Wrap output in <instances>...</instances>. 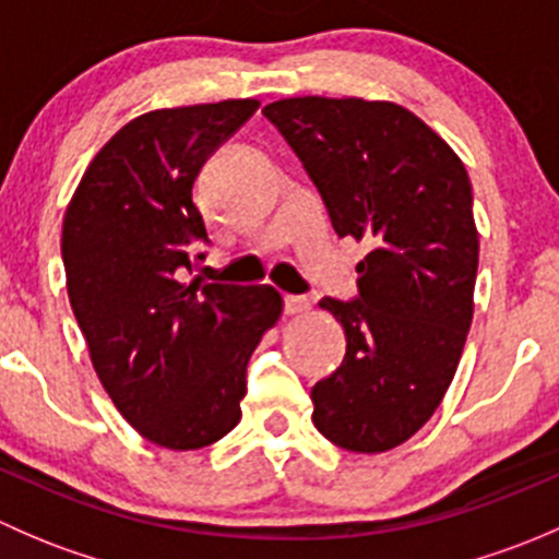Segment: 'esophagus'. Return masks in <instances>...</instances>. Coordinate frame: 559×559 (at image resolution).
<instances>
[{"label": "esophagus", "mask_w": 559, "mask_h": 559, "mask_svg": "<svg viewBox=\"0 0 559 559\" xmlns=\"http://www.w3.org/2000/svg\"><path fill=\"white\" fill-rule=\"evenodd\" d=\"M284 311H286V316L308 313V311H311V300H308V297H300V295H286L284 297Z\"/></svg>", "instance_id": "obj_1"}]
</instances>
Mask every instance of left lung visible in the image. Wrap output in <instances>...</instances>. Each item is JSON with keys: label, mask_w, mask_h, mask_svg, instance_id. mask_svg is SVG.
Wrapping results in <instances>:
<instances>
[{"label": "left lung", "mask_w": 559, "mask_h": 559, "mask_svg": "<svg viewBox=\"0 0 559 559\" xmlns=\"http://www.w3.org/2000/svg\"><path fill=\"white\" fill-rule=\"evenodd\" d=\"M264 116L306 165L335 233L370 246L357 300L319 302L341 321L346 357L311 389L313 425L346 452H389L436 414L465 348L478 270L471 178L403 105L289 97Z\"/></svg>", "instance_id": "left-lung-1"}]
</instances>
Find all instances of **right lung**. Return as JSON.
Wrapping results in <instances>:
<instances>
[{
    "instance_id": "obj_1",
    "label": "right lung",
    "mask_w": 559,
    "mask_h": 559,
    "mask_svg": "<svg viewBox=\"0 0 559 559\" xmlns=\"http://www.w3.org/2000/svg\"><path fill=\"white\" fill-rule=\"evenodd\" d=\"M259 99L162 107L88 162L61 227L67 295L99 384L156 447L191 452L240 421L246 365L284 313L273 286L183 281L207 229L191 189Z\"/></svg>"
}]
</instances>
